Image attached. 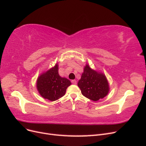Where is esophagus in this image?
Masks as SVG:
<instances>
[{"instance_id": "esophagus-1", "label": "esophagus", "mask_w": 146, "mask_h": 146, "mask_svg": "<svg viewBox=\"0 0 146 146\" xmlns=\"http://www.w3.org/2000/svg\"><path fill=\"white\" fill-rule=\"evenodd\" d=\"M71 82H72V83L73 84V85H76V84H77V81L76 80H72L71 81Z\"/></svg>"}]
</instances>
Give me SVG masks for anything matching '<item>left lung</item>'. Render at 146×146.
Here are the masks:
<instances>
[{
	"label": "left lung",
	"instance_id": "obj_1",
	"mask_svg": "<svg viewBox=\"0 0 146 146\" xmlns=\"http://www.w3.org/2000/svg\"><path fill=\"white\" fill-rule=\"evenodd\" d=\"M82 94L93 101H98L107 96L109 85L105 76L92 70L88 64L84 68L81 79L78 82Z\"/></svg>",
	"mask_w": 146,
	"mask_h": 146
}]
</instances>
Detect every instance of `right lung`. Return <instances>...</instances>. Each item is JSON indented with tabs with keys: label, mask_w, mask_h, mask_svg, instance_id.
Instances as JSON below:
<instances>
[{
	"label": "right lung",
	"mask_w": 146,
	"mask_h": 146,
	"mask_svg": "<svg viewBox=\"0 0 146 146\" xmlns=\"http://www.w3.org/2000/svg\"><path fill=\"white\" fill-rule=\"evenodd\" d=\"M58 64L39 76L36 87L39 93L44 99L50 101L59 99L64 94L67 88L71 85L68 79L58 74Z\"/></svg>",
	"instance_id": "add662e5"
}]
</instances>
